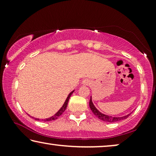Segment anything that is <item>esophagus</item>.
Segmentation results:
<instances>
[{
    "label": "esophagus",
    "instance_id": "1",
    "mask_svg": "<svg viewBox=\"0 0 156 156\" xmlns=\"http://www.w3.org/2000/svg\"><path fill=\"white\" fill-rule=\"evenodd\" d=\"M82 84H84V85H89L91 84V82L89 80H84L82 82Z\"/></svg>",
    "mask_w": 156,
    "mask_h": 156
}]
</instances>
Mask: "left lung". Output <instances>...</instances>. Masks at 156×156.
I'll use <instances>...</instances> for the list:
<instances>
[{
  "label": "left lung",
  "instance_id": "8db88e82",
  "mask_svg": "<svg viewBox=\"0 0 156 156\" xmlns=\"http://www.w3.org/2000/svg\"><path fill=\"white\" fill-rule=\"evenodd\" d=\"M89 107H90L91 110L92 111V112L94 113V114L96 116L98 117V119H101V120L106 121V122H110V123H113V122H117L119 121H121L123 120V119H127L128 117L130 116V114L126 115L124 116H121V117H113L111 116H108V115L104 114L99 112V110H97V108L95 107L94 104L92 103V100H91V97L90 98V101H89Z\"/></svg>",
  "mask_w": 156,
  "mask_h": 156
}]
</instances>
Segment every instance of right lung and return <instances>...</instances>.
I'll return each instance as SVG.
<instances>
[{
    "label": "right lung",
    "instance_id": "add662e5",
    "mask_svg": "<svg viewBox=\"0 0 156 156\" xmlns=\"http://www.w3.org/2000/svg\"><path fill=\"white\" fill-rule=\"evenodd\" d=\"M74 92V91H72L71 93H69V94L68 95V97H67V99H66V101H65V103H64V104H63V106H62V108H60V109H59L58 112H57L56 114H55L54 116H51V117H50V118H48V119H42V121H52V120H55V119H57V118H58V117L59 116H61L62 114H63V112H65V109H66V108H67V104H68V101H69V98H70V97H71V95H72V94ZM35 120H37V121H40V119H35Z\"/></svg>",
    "mask_w": 156,
    "mask_h": 156
}]
</instances>
